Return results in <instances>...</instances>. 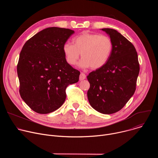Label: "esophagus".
<instances>
[{
	"label": "esophagus",
	"mask_w": 158,
	"mask_h": 158,
	"mask_svg": "<svg viewBox=\"0 0 158 158\" xmlns=\"http://www.w3.org/2000/svg\"><path fill=\"white\" fill-rule=\"evenodd\" d=\"M85 77H86L85 74L84 73H81V74H80V76H79V79H80V81H82V80L85 79Z\"/></svg>",
	"instance_id": "34e87169"
}]
</instances>
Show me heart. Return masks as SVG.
Segmentation results:
<instances>
[{
	"label": "heart",
	"instance_id": "obj_1",
	"mask_svg": "<svg viewBox=\"0 0 158 158\" xmlns=\"http://www.w3.org/2000/svg\"><path fill=\"white\" fill-rule=\"evenodd\" d=\"M73 43H65L62 48L66 61L71 65L77 63L81 53L80 66L100 69L107 62L113 51V42L105 35L83 32L73 39Z\"/></svg>",
	"mask_w": 158,
	"mask_h": 158
}]
</instances>
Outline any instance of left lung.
Returning <instances> with one entry per match:
<instances>
[{
  "instance_id": "left-lung-1",
  "label": "left lung",
  "mask_w": 158,
  "mask_h": 158,
  "mask_svg": "<svg viewBox=\"0 0 158 158\" xmlns=\"http://www.w3.org/2000/svg\"><path fill=\"white\" fill-rule=\"evenodd\" d=\"M102 30L109 35L113 51L102 67L87 76V98L95 110L110 114L120 110L134 94L140 68L133 44L114 29Z\"/></svg>"
}]
</instances>
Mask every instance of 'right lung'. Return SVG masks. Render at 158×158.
<instances>
[{"label":"right lung","mask_w":158,"mask_h":158,"mask_svg":"<svg viewBox=\"0 0 158 158\" xmlns=\"http://www.w3.org/2000/svg\"><path fill=\"white\" fill-rule=\"evenodd\" d=\"M74 33L56 27L45 29L24 44L17 66L19 93L34 111L48 114L66 98L65 89L78 82L80 72L67 63L62 48Z\"/></svg>","instance_id":"1"}]
</instances>
